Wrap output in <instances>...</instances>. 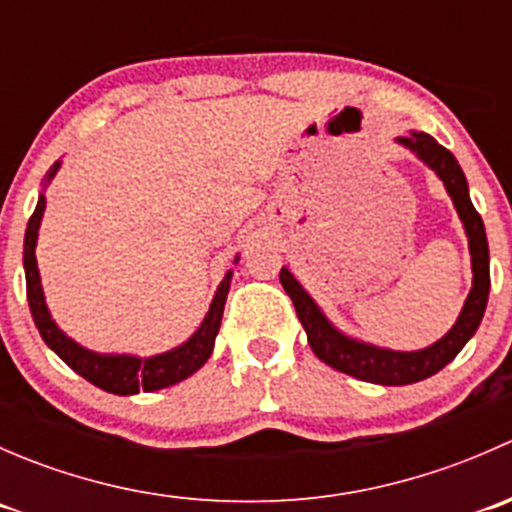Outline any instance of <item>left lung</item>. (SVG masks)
<instances>
[{"label": "left lung", "mask_w": 512, "mask_h": 512, "mask_svg": "<svg viewBox=\"0 0 512 512\" xmlns=\"http://www.w3.org/2000/svg\"><path fill=\"white\" fill-rule=\"evenodd\" d=\"M396 141L401 146L411 148L428 168L436 170V175L443 180L448 195H451L453 205H456L458 218H461L463 227H466L468 247H471L473 287L468 292L466 304H463L451 332L443 339H438L436 344H431V347L418 349V352H391V349H381L374 347V344L359 342V339H352L339 332V329H334L332 322L322 314V309L317 307V302L294 280L292 272L287 267L280 270V282L289 294V299H292L294 309H297V317L302 322L304 332H307V342L312 347V352L324 364L332 366V369L344 371V374L354 376V379L384 386L416 384V381L428 379L436 371H441L448 361L456 359V354L476 334L490 292V257L488 240H485V227L478 210L473 208L471 198H468L466 175H463L458 160L436 138L428 136V133L411 131L409 136H399Z\"/></svg>", "instance_id": "left-lung-1"}]
</instances>
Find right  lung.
Wrapping results in <instances>:
<instances>
[{
  "mask_svg": "<svg viewBox=\"0 0 512 512\" xmlns=\"http://www.w3.org/2000/svg\"><path fill=\"white\" fill-rule=\"evenodd\" d=\"M61 163H54V168L46 175V183L56 175ZM46 200L44 193L39 195V203H36L34 215L29 218L27 235H24V272H27V299L29 309H32V317L36 329H39L41 339L46 342V347L54 349L59 354V359H64L71 369L79 376H84L86 381L98 386V389L108 391V394L118 396H131L138 391H158L165 386H173L178 381L188 379L190 374L200 369V366L208 361V356L213 354L215 337H218L220 322H223V309L227 299V289H230L232 272H227L225 280L220 282L218 292H215L213 304H210V312L205 314L203 324H200L198 332L188 339L180 347L170 349V352L148 356H128V354H96L84 349L81 344H76L74 339L66 337L56 322L51 319L49 309L44 302V289H41L39 280V267H36V235H39L41 215H44ZM240 257H235V262Z\"/></svg>",
  "mask_w": 512,
  "mask_h": 512,
  "instance_id": "right-lung-1",
  "label": "right lung"
}]
</instances>
